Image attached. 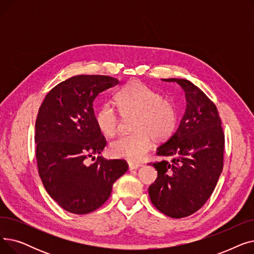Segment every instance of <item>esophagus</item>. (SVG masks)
<instances>
[{
	"label": "esophagus",
	"mask_w": 254,
	"mask_h": 254,
	"mask_svg": "<svg viewBox=\"0 0 254 254\" xmlns=\"http://www.w3.org/2000/svg\"><path fill=\"white\" fill-rule=\"evenodd\" d=\"M141 167V165L140 164H135V163H128V169L129 170H135V169H138V168H140Z\"/></svg>",
	"instance_id": "obj_1"
}]
</instances>
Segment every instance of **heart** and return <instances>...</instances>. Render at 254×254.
<instances>
[{
	"label": "heart",
	"instance_id": "b5f03b06",
	"mask_svg": "<svg viewBox=\"0 0 254 254\" xmlns=\"http://www.w3.org/2000/svg\"><path fill=\"white\" fill-rule=\"evenodd\" d=\"M114 101L123 117L134 116L130 126L134 134L110 143L112 156L139 162L151 149L153 139L162 143L174 134L178 122L174 104L148 85L131 81L116 92ZM96 124L102 134L113 137L118 130L119 116L112 107L104 105L96 113Z\"/></svg>",
	"mask_w": 254,
	"mask_h": 254
}]
</instances>
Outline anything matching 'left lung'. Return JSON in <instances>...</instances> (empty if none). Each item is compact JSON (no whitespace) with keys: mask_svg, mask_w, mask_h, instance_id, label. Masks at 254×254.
Wrapping results in <instances>:
<instances>
[{"mask_svg":"<svg viewBox=\"0 0 254 254\" xmlns=\"http://www.w3.org/2000/svg\"><path fill=\"white\" fill-rule=\"evenodd\" d=\"M185 91L186 110L178 129L157 148L170 161L149 163L157 178L148 189L151 203L172 218L190 216L214 190L223 168L224 134L215 104L185 79H163Z\"/></svg>","mask_w":254,"mask_h":254,"instance_id":"left-lung-1","label":"left lung"}]
</instances>
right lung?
Returning <instances> with one entry per match:
<instances>
[{
	"label": "right lung",
	"mask_w": 254,
	"mask_h": 254,
	"mask_svg": "<svg viewBox=\"0 0 254 254\" xmlns=\"http://www.w3.org/2000/svg\"><path fill=\"white\" fill-rule=\"evenodd\" d=\"M117 83L110 76H74L53 87L39 108L35 126L39 176L48 194L74 214L100 208L128 169L125 159L94 156L107 142L96 124L92 102ZM89 158L95 162L89 164Z\"/></svg>",
	"instance_id": "right-lung-1"
}]
</instances>
